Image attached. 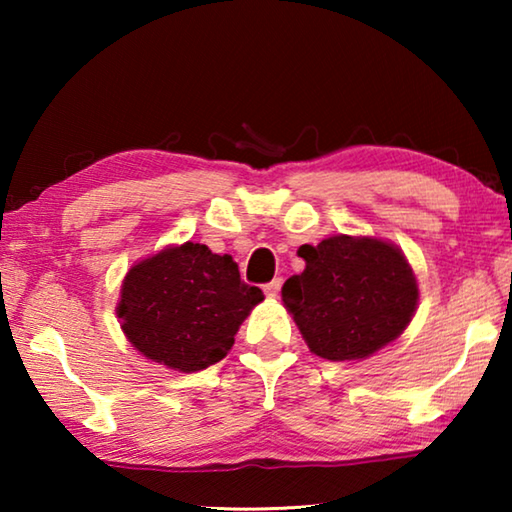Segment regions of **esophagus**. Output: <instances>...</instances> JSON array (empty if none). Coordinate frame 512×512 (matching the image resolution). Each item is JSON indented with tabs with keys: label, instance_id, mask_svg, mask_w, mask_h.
Instances as JSON below:
<instances>
[{
	"label": "esophagus",
	"instance_id": "obj_1",
	"mask_svg": "<svg viewBox=\"0 0 512 512\" xmlns=\"http://www.w3.org/2000/svg\"><path fill=\"white\" fill-rule=\"evenodd\" d=\"M280 289H282V277H275L273 282H268L266 287H264V293L268 298H277V293H280Z\"/></svg>",
	"mask_w": 512,
	"mask_h": 512
}]
</instances>
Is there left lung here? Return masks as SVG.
Instances as JSON below:
<instances>
[{"instance_id": "left-lung-1", "label": "left lung", "mask_w": 512, "mask_h": 512, "mask_svg": "<svg viewBox=\"0 0 512 512\" xmlns=\"http://www.w3.org/2000/svg\"><path fill=\"white\" fill-rule=\"evenodd\" d=\"M298 257L305 271L284 282L282 302L316 357L368 359L409 327L418 280L391 241L334 235L300 246Z\"/></svg>"}]
</instances>
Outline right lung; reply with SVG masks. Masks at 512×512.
<instances>
[{
  "mask_svg": "<svg viewBox=\"0 0 512 512\" xmlns=\"http://www.w3.org/2000/svg\"><path fill=\"white\" fill-rule=\"evenodd\" d=\"M262 289L205 244H173L135 262L121 282L117 318L128 343L160 366L198 372L221 361Z\"/></svg>",
  "mask_w": 512,
  "mask_h": 512,
  "instance_id": "1",
  "label": "right lung"
}]
</instances>
